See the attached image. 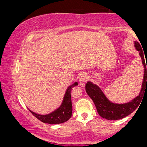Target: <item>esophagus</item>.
<instances>
[{
	"mask_svg": "<svg viewBox=\"0 0 147 147\" xmlns=\"http://www.w3.org/2000/svg\"><path fill=\"white\" fill-rule=\"evenodd\" d=\"M88 80V77L86 74H82L80 76H79V85L81 86H84L85 85V84L86 83Z\"/></svg>",
	"mask_w": 147,
	"mask_h": 147,
	"instance_id": "1",
	"label": "esophagus"
}]
</instances>
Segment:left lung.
Here are the masks:
<instances>
[{"label":"left lung","mask_w":147,"mask_h":147,"mask_svg":"<svg viewBox=\"0 0 147 147\" xmlns=\"http://www.w3.org/2000/svg\"><path fill=\"white\" fill-rule=\"evenodd\" d=\"M135 47L140 52L142 61L144 65V79L140 95L131 102L123 104H117L111 102L104 95L101 89L92 82L86 84V91L89 97L93 101L99 115L108 120H118L126 117L136 110L139 106L144 92L147 90V62L145 63L144 55L138 42H135ZM147 65H146V63Z\"/></svg>","instance_id":"1"}]
</instances>
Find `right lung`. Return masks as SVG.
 <instances>
[{
  "instance_id": "right-lung-1",
  "label": "right lung",
  "mask_w": 147,
  "mask_h": 147,
  "mask_svg": "<svg viewBox=\"0 0 147 147\" xmlns=\"http://www.w3.org/2000/svg\"><path fill=\"white\" fill-rule=\"evenodd\" d=\"M78 85L77 82L68 87L65 92L61 105L58 109L48 115H38L29 110L31 113L42 122L49 124H57L65 122L71 117L72 106L71 100V90L74 87Z\"/></svg>"
}]
</instances>
